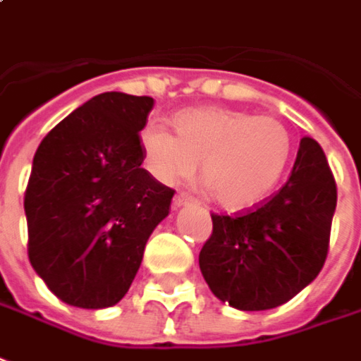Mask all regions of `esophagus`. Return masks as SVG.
Instances as JSON below:
<instances>
[{
	"mask_svg": "<svg viewBox=\"0 0 361 361\" xmlns=\"http://www.w3.org/2000/svg\"><path fill=\"white\" fill-rule=\"evenodd\" d=\"M190 202H192V198H190L188 194L180 192V194H176V196H175V200H173V206H175V208H183V206L190 204Z\"/></svg>",
	"mask_w": 361,
	"mask_h": 361,
	"instance_id": "obj_1",
	"label": "esophagus"
}]
</instances>
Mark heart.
Listing matches in <instances>:
<instances>
[{
	"label": "heart",
	"mask_w": 361,
	"mask_h": 361,
	"mask_svg": "<svg viewBox=\"0 0 361 361\" xmlns=\"http://www.w3.org/2000/svg\"><path fill=\"white\" fill-rule=\"evenodd\" d=\"M175 133L147 124L140 135L145 169L161 185L175 186L198 173L227 209L262 202L280 183L291 157V135L274 116L224 106L178 112Z\"/></svg>",
	"instance_id": "obj_1"
}]
</instances>
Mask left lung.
Instances as JSON below:
<instances>
[{
  "label": "left lung",
  "mask_w": 361,
  "mask_h": 361,
  "mask_svg": "<svg viewBox=\"0 0 361 361\" xmlns=\"http://www.w3.org/2000/svg\"><path fill=\"white\" fill-rule=\"evenodd\" d=\"M336 183L321 145L299 142L290 178L239 216L212 214L200 270L217 299L241 311H267L315 280L329 255Z\"/></svg>",
  "instance_id": "1"
}]
</instances>
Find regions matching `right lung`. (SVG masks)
<instances>
[{
  "mask_svg": "<svg viewBox=\"0 0 361 361\" xmlns=\"http://www.w3.org/2000/svg\"><path fill=\"white\" fill-rule=\"evenodd\" d=\"M152 109V97L97 94L35 153L25 192L29 260L68 305H116L169 216L175 190L142 169L140 132Z\"/></svg>",
  "mask_w": 361,
  "mask_h": 361,
  "instance_id": "right-lung-1",
  "label": "right lung"
}]
</instances>
